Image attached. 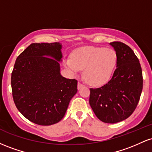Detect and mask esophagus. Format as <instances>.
Here are the masks:
<instances>
[{"label":"esophagus","instance_id":"obj_1","mask_svg":"<svg viewBox=\"0 0 152 152\" xmlns=\"http://www.w3.org/2000/svg\"><path fill=\"white\" fill-rule=\"evenodd\" d=\"M82 86H83V85L82 84L81 82H78V89H80Z\"/></svg>","mask_w":152,"mask_h":152}]
</instances>
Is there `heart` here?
Segmentation results:
<instances>
[{
  "label": "heart",
  "mask_w": 152,
  "mask_h": 152,
  "mask_svg": "<svg viewBox=\"0 0 152 152\" xmlns=\"http://www.w3.org/2000/svg\"><path fill=\"white\" fill-rule=\"evenodd\" d=\"M117 64V55L111 48L86 47L76 50L65 66L75 74L84 69L86 81L94 86H102L112 78Z\"/></svg>",
  "instance_id": "1"
}]
</instances>
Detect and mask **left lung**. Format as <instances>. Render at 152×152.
<instances>
[{"label":"left lung","instance_id":"left-lung-1","mask_svg":"<svg viewBox=\"0 0 152 152\" xmlns=\"http://www.w3.org/2000/svg\"><path fill=\"white\" fill-rule=\"evenodd\" d=\"M109 44L117 55V68L106 84L90 88L89 104L99 120L115 124L134 111L142 91L143 78L140 63L132 48L118 41Z\"/></svg>","mask_w":152,"mask_h":152}]
</instances>
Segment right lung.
I'll list each match as a JSON object with an SVG mask.
<instances>
[{
    "label": "right lung",
    "mask_w": 152,
    "mask_h": 152,
    "mask_svg": "<svg viewBox=\"0 0 152 152\" xmlns=\"http://www.w3.org/2000/svg\"><path fill=\"white\" fill-rule=\"evenodd\" d=\"M62 44L32 43L15 61L11 74L17 109L33 123L49 126L64 118L77 92L76 79L61 74Z\"/></svg>",
    "instance_id": "right-lung-1"
}]
</instances>
